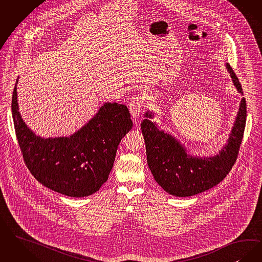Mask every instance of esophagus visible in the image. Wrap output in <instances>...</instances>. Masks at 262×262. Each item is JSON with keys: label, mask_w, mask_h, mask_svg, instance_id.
I'll return each instance as SVG.
<instances>
[{"label": "esophagus", "mask_w": 262, "mask_h": 262, "mask_svg": "<svg viewBox=\"0 0 262 262\" xmlns=\"http://www.w3.org/2000/svg\"><path fill=\"white\" fill-rule=\"evenodd\" d=\"M141 107H142V101L139 99L138 96H136L129 103V112H130L132 118L136 123L141 115Z\"/></svg>", "instance_id": "esophagus-1"}]
</instances>
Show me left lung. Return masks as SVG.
Returning <instances> with one entry per match:
<instances>
[{"instance_id":"8db88e82","label":"left lung","mask_w":262,"mask_h":262,"mask_svg":"<svg viewBox=\"0 0 262 262\" xmlns=\"http://www.w3.org/2000/svg\"><path fill=\"white\" fill-rule=\"evenodd\" d=\"M227 72L239 94L241 84L229 63ZM141 123L146 146L147 164L154 179L167 193L176 197H190L217 185L228 174L238 156L247 121V104L243 97L226 143L215 155L201 156L189 152L176 136L152 121L153 110H147Z\"/></svg>"}]
</instances>
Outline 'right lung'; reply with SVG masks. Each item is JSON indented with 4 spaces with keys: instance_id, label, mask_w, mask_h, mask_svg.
Returning <instances> with one entry per match:
<instances>
[{
    "instance_id": "1",
    "label": "right lung",
    "mask_w": 262,
    "mask_h": 262,
    "mask_svg": "<svg viewBox=\"0 0 262 262\" xmlns=\"http://www.w3.org/2000/svg\"><path fill=\"white\" fill-rule=\"evenodd\" d=\"M14 85L11 113L25 164L47 188L81 198L97 192L107 181L117 149L132 129L126 105L105 102L84 126L68 136L42 137L22 119Z\"/></svg>"
}]
</instances>
